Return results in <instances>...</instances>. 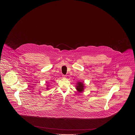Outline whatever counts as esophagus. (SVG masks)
<instances>
[{
	"mask_svg": "<svg viewBox=\"0 0 135 135\" xmlns=\"http://www.w3.org/2000/svg\"><path fill=\"white\" fill-rule=\"evenodd\" d=\"M62 77H63V78H66V75H63V76H62Z\"/></svg>",
	"mask_w": 135,
	"mask_h": 135,
	"instance_id": "34e87169",
	"label": "esophagus"
}]
</instances>
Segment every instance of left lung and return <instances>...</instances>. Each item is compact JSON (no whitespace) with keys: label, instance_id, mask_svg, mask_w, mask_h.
Returning a JSON list of instances; mask_svg holds the SVG:
<instances>
[{"label":"left lung","instance_id":"obj_1","mask_svg":"<svg viewBox=\"0 0 135 135\" xmlns=\"http://www.w3.org/2000/svg\"><path fill=\"white\" fill-rule=\"evenodd\" d=\"M85 87L84 84L81 81H78L76 85V89L79 93L84 91Z\"/></svg>","mask_w":135,"mask_h":135}]
</instances>
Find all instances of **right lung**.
Listing matches in <instances>:
<instances>
[{"instance_id":"1","label":"right lung","mask_w":135,"mask_h":135,"mask_svg":"<svg viewBox=\"0 0 135 135\" xmlns=\"http://www.w3.org/2000/svg\"><path fill=\"white\" fill-rule=\"evenodd\" d=\"M46 90H49V85H47V87H46Z\"/></svg>"}]
</instances>
